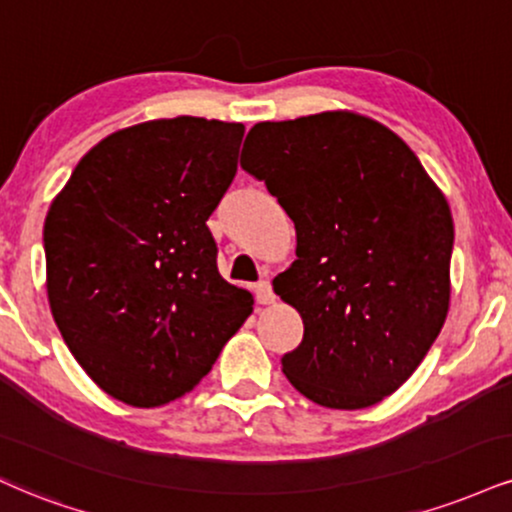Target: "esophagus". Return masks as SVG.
<instances>
[{"label":"esophagus","instance_id":"esophagus-1","mask_svg":"<svg viewBox=\"0 0 512 512\" xmlns=\"http://www.w3.org/2000/svg\"><path fill=\"white\" fill-rule=\"evenodd\" d=\"M255 295H257V303L260 305H272L274 303V291H272V283L269 281H260L255 286Z\"/></svg>","mask_w":512,"mask_h":512}]
</instances>
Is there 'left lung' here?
Segmentation results:
<instances>
[{"mask_svg": "<svg viewBox=\"0 0 512 512\" xmlns=\"http://www.w3.org/2000/svg\"><path fill=\"white\" fill-rule=\"evenodd\" d=\"M245 144L240 166L298 233V260L274 279L305 324L283 374L324 408H369L410 379L446 322V197L415 152L367 116L255 123Z\"/></svg>", "mask_w": 512, "mask_h": 512, "instance_id": "left-lung-1", "label": "left lung"}]
</instances>
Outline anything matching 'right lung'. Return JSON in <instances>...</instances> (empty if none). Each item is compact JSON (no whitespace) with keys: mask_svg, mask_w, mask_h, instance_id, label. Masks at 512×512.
I'll use <instances>...</instances> for the list:
<instances>
[{"mask_svg":"<svg viewBox=\"0 0 512 512\" xmlns=\"http://www.w3.org/2000/svg\"><path fill=\"white\" fill-rule=\"evenodd\" d=\"M243 123L145 121L80 159L45 219L47 298L66 346L109 396L188 393L252 312L217 269L207 219L238 169Z\"/></svg>","mask_w":512,"mask_h":512,"instance_id":"add662e5","label":"right lung"}]
</instances>
